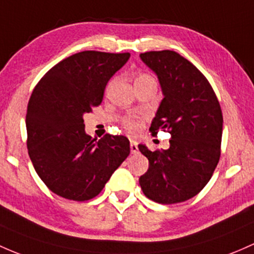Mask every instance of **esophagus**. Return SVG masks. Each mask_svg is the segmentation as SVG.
Returning a JSON list of instances; mask_svg holds the SVG:
<instances>
[{
	"instance_id": "esophagus-1",
	"label": "esophagus",
	"mask_w": 254,
	"mask_h": 254,
	"mask_svg": "<svg viewBox=\"0 0 254 254\" xmlns=\"http://www.w3.org/2000/svg\"><path fill=\"white\" fill-rule=\"evenodd\" d=\"M130 151H131L132 154H136L138 152V148H137V142L136 141H130Z\"/></svg>"
}]
</instances>
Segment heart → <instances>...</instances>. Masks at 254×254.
<instances>
[{"mask_svg":"<svg viewBox=\"0 0 254 254\" xmlns=\"http://www.w3.org/2000/svg\"><path fill=\"white\" fill-rule=\"evenodd\" d=\"M147 79H153V78L147 75V74H140V75L136 78L135 81H142V80H147ZM123 124H124L125 129H127V131L131 132V134H135V132H137L138 130L141 129V127H142V120H141V118H138V117L129 116L124 119Z\"/></svg>","mask_w":254,"mask_h":254,"instance_id":"b5f03b06","label":"heart"}]
</instances>
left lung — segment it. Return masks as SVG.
Wrapping results in <instances>:
<instances>
[{
	"label": "left lung",
	"mask_w": 254,
	"mask_h": 254,
	"mask_svg": "<svg viewBox=\"0 0 254 254\" xmlns=\"http://www.w3.org/2000/svg\"><path fill=\"white\" fill-rule=\"evenodd\" d=\"M141 61L153 71L163 100L149 130L172 136L169 148L138 149L148 159V170L138 183L149 199L163 204L179 203L196 196L212 178L220 157L223 114L205 76L174 51L141 53Z\"/></svg>",
	"instance_id": "1"
}]
</instances>
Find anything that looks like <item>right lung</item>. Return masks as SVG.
Instances as JSON below:
<instances>
[{"instance_id":"add662e5","label":"right lung","mask_w":254,"mask_h":254,"mask_svg":"<svg viewBox=\"0 0 254 254\" xmlns=\"http://www.w3.org/2000/svg\"><path fill=\"white\" fill-rule=\"evenodd\" d=\"M129 58L130 53H75L51 68L31 93L25 118L29 157L45 185L63 198L96 197L129 156L125 136L107 134L97 141L84 124Z\"/></svg>"}]
</instances>
